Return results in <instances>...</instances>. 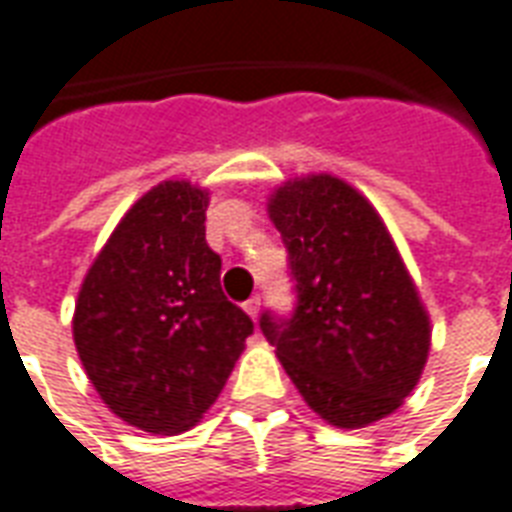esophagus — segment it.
Segmentation results:
<instances>
[{
	"instance_id": "esophagus-1",
	"label": "esophagus",
	"mask_w": 512,
	"mask_h": 512,
	"mask_svg": "<svg viewBox=\"0 0 512 512\" xmlns=\"http://www.w3.org/2000/svg\"><path fill=\"white\" fill-rule=\"evenodd\" d=\"M244 311H247L252 319L260 317V298H257V295H255V298H249L247 303H244Z\"/></svg>"
}]
</instances>
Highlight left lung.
Returning <instances> with one entry per match:
<instances>
[{
    "label": "left lung",
    "mask_w": 512,
    "mask_h": 512,
    "mask_svg": "<svg viewBox=\"0 0 512 512\" xmlns=\"http://www.w3.org/2000/svg\"><path fill=\"white\" fill-rule=\"evenodd\" d=\"M282 233L295 311H263L308 408L333 427L357 429L395 413L419 384L429 354V317L378 212L330 174L284 182L268 201Z\"/></svg>",
    "instance_id": "left-lung-1"
}]
</instances>
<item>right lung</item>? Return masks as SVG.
I'll return each mask as SVG.
<instances>
[{
  "instance_id": "add662e5",
  "label": "right lung",
  "mask_w": 512,
  "mask_h": 512,
  "mask_svg": "<svg viewBox=\"0 0 512 512\" xmlns=\"http://www.w3.org/2000/svg\"><path fill=\"white\" fill-rule=\"evenodd\" d=\"M209 193L161 182L93 260L74 306V346L107 408L155 435L185 432L217 400L255 325L220 287L206 244Z\"/></svg>"
}]
</instances>
